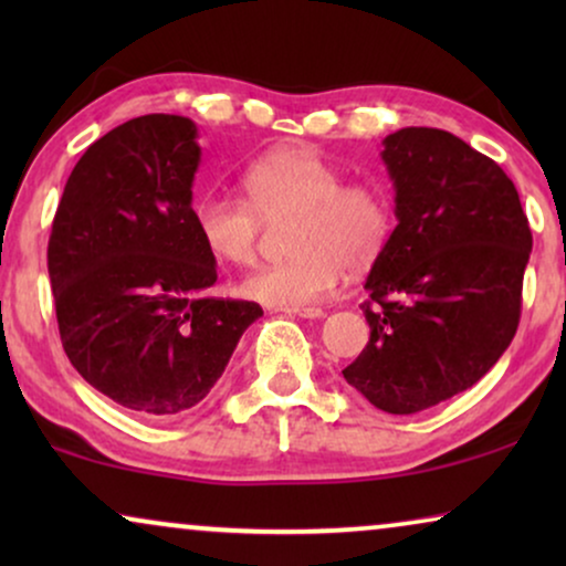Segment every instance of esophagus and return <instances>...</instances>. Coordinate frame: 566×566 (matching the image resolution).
I'll return each instance as SVG.
<instances>
[{"instance_id":"1","label":"esophagus","mask_w":566,"mask_h":566,"mask_svg":"<svg viewBox=\"0 0 566 566\" xmlns=\"http://www.w3.org/2000/svg\"><path fill=\"white\" fill-rule=\"evenodd\" d=\"M285 314L291 316H301V319H322L324 312L322 308H314V306H304V308H283Z\"/></svg>"}]
</instances>
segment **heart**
Returning a JSON list of instances; mask_svg holds the SVG:
<instances>
[{"label":"heart","mask_w":566,"mask_h":566,"mask_svg":"<svg viewBox=\"0 0 566 566\" xmlns=\"http://www.w3.org/2000/svg\"><path fill=\"white\" fill-rule=\"evenodd\" d=\"M247 200L208 192L192 206L200 244L213 260L250 265L262 219L289 227L291 260L242 277L244 298L273 308H304L329 298L347 268H366L384 250L389 200L376 182H343V169L314 146H285L244 167Z\"/></svg>","instance_id":"1"}]
</instances>
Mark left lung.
I'll return each mask as SVG.
<instances>
[{
  "label": "left lung",
  "instance_id": "8db88e82",
  "mask_svg": "<svg viewBox=\"0 0 566 566\" xmlns=\"http://www.w3.org/2000/svg\"><path fill=\"white\" fill-rule=\"evenodd\" d=\"M397 229L366 277L370 339L345 381L389 415L467 391L513 343L533 237L497 161L440 128L384 138Z\"/></svg>",
  "mask_w": 566,
  "mask_h": 566
}]
</instances>
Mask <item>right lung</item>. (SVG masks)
Instances as JSON below:
<instances>
[{
	"mask_svg": "<svg viewBox=\"0 0 566 566\" xmlns=\"http://www.w3.org/2000/svg\"><path fill=\"white\" fill-rule=\"evenodd\" d=\"M198 126L142 115L69 175L49 239L61 345L115 405L172 417L200 405L262 308L213 298L216 260L192 223Z\"/></svg>",
	"mask_w": 566,
	"mask_h": 566,
	"instance_id": "add662e5",
	"label": "right lung"
}]
</instances>
